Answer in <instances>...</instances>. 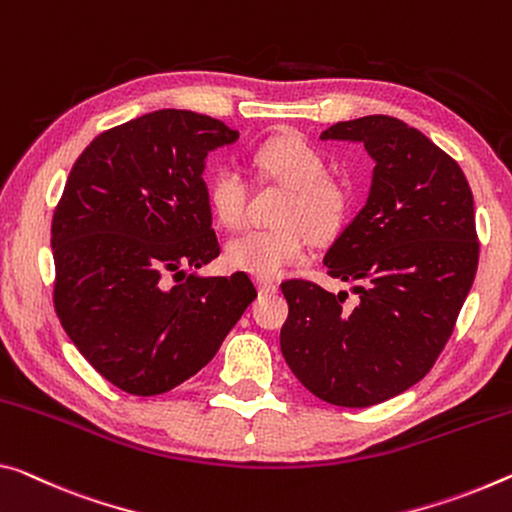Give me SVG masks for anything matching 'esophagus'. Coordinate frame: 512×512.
I'll return each mask as SVG.
<instances>
[{
  "instance_id": "34e87169",
  "label": "esophagus",
  "mask_w": 512,
  "mask_h": 512,
  "mask_svg": "<svg viewBox=\"0 0 512 512\" xmlns=\"http://www.w3.org/2000/svg\"><path fill=\"white\" fill-rule=\"evenodd\" d=\"M256 286H258V293H261V295H272V293H277V290H279V283L267 281V279H256Z\"/></svg>"
}]
</instances>
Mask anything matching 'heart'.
I'll return each instance as SVG.
<instances>
[{"instance_id": "b5f03b06", "label": "heart", "mask_w": 512, "mask_h": 512, "mask_svg": "<svg viewBox=\"0 0 512 512\" xmlns=\"http://www.w3.org/2000/svg\"><path fill=\"white\" fill-rule=\"evenodd\" d=\"M254 164L267 178L288 187L272 229H254L226 245V263L256 279H277L290 265L304 261L316 238L332 235L343 222L348 192L338 180L325 176L327 162L304 137L281 135L256 148ZM208 203L229 229L247 219L249 187L238 169L222 167L208 180Z\"/></svg>"}]
</instances>
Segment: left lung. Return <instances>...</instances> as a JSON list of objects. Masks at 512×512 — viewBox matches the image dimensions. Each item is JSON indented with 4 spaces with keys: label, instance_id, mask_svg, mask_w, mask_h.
Segmentation results:
<instances>
[{
    "label": "left lung",
    "instance_id": "8db88e82",
    "mask_svg": "<svg viewBox=\"0 0 512 512\" xmlns=\"http://www.w3.org/2000/svg\"><path fill=\"white\" fill-rule=\"evenodd\" d=\"M320 139L364 141L375 160L366 206L325 254L327 274L364 281L359 304L318 283H281V352L313 396L341 407L384 403L435 366L478 267L474 196L451 155L416 128L375 114Z\"/></svg>",
    "mask_w": 512,
    "mask_h": 512
}]
</instances>
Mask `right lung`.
Here are the masks:
<instances>
[{"mask_svg": "<svg viewBox=\"0 0 512 512\" xmlns=\"http://www.w3.org/2000/svg\"><path fill=\"white\" fill-rule=\"evenodd\" d=\"M235 139L206 114H144L84 148L54 208V311L84 359L132 396L190 380L254 302L247 272L182 281L222 251L201 174Z\"/></svg>", "mask_w": 512, "mask_h": 512, "instance_id": "1", "label": "right lung"}]
</instances>
